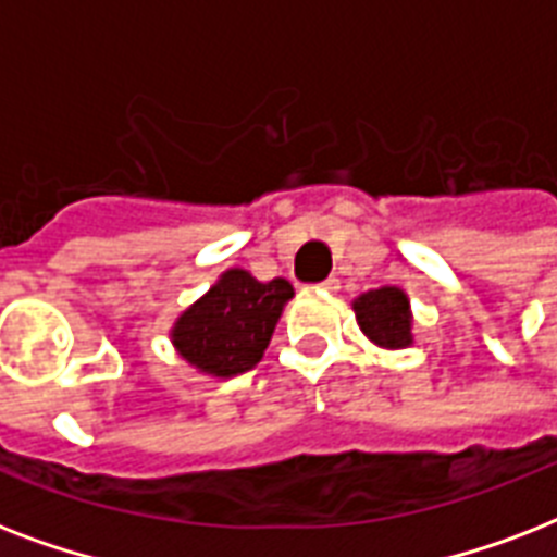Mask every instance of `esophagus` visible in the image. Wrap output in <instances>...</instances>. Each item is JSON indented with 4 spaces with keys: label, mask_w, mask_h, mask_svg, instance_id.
Masks as SVG:
<instances>
[{
    "label": "esophagus",
    "mask_w": 557,
    "mask_h": 557,
    "mask_svg": "<svg viewBox=\"0 0 557 557\" xmlns=\"http://www.w3.org/2000/svg\"><path fill=\"white\" fill-rule=\"evenodd\" d=\"M338 288H341V280L338 277H326L321 283V292H326V295H335Z\"/></svg>",
    "instance_id": "34e87169"
}]
</instances>
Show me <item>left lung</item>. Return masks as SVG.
Here are the masks:
<instances>
[{"label": "left lung", "mask_w": 557, "mask_h": 557, "mask_svg": "<svg viewBox=\"0 0 557 557\" xmlns=\"http://www.w3.org/2000/svg\"><path fill=\"white\" fill-rule=\"evenodd\" d=\"M352 309L358 326L375 347L405 349L413 344V312L401 288H372L352 300Z\"/></svg>", "instance_id": "1"}]
</instances>
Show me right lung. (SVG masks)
<instances>
[{
  "mask_svg": "<svg viewBox=\"0 0 557 557\" xmlns=\"http://www.w3.org/2000/svg\"><path fill=\"white\" fill-rule=\"evenodd\" d=\"M295 297L292 283H260L251 271L227 269L178 314L170 341L187 364L213 379H234L260 364L283 306Z\"/></svg>",
  "mask_w": 557,
  "mask_h": 557,
  "instance_id": "1",
  "label": "right lung"
}]
</instances>
